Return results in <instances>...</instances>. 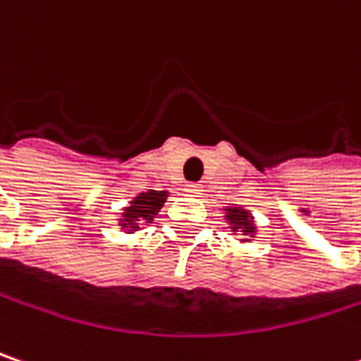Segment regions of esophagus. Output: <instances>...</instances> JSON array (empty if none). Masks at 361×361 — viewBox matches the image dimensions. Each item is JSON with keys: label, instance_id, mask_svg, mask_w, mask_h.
Instances as JSON below:
<instances>
[{"label": "esophagus", "instance_id": "34e87169", "mask_svg": "<svg viewBox=\"0 0 361 361\" xmlns=\"http://www.w3.org/2000/svg\"><path fill=\"white\" fill-rule=\"evenodd\" d=\"M185 192H188L190 196H198L202 192L200 183H188V185H185Z\"/></svg>", "mask_w": 361, "mask_h": 361}]
</instances>
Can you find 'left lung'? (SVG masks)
<instances>
[{"label": "left lung", "instance_id": "obj_1", "mask_svg": "<svg viewBox=\"0 0 361 361\" xmlns=\"http://www.w3.org/2000/svg\"><path fill=\"white\" fill-rule=\"evenodd\" d=\"M226 221L231 224L233 233H241L245 235L243 241H251V237L255 235V223L249 210H245L241 206H226Z\"/></svg>", "mask_w": 361, "mask_h": 361}]
</instances>
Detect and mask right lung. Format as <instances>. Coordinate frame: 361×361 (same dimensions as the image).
Listing matches in <instances>:
<instances>
[{
  "label": "right lung",
  "mask_w": 361,
  "mask_h": 361,
  "mask_svg": "<svg viewBox=\"0 0 361 361\" xmlns=\"http://www.w3.org/2000/svg\"><path fill=\"white\" fill-rule=\"evenodd\" d=\"M165 200H167V192H157V190L140 192L138 196H135V200L124 208L118 224L126 233H135L142 224L153 223V219L157 216Z\"/></svg>",
  "instance_id": "add662e5"
}]
</instances>
